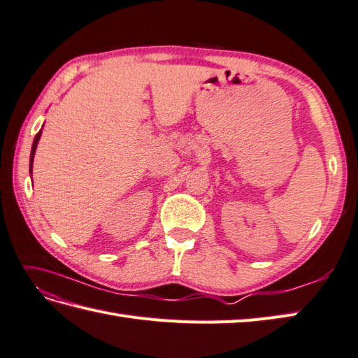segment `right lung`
Returning a JSON list of instances; mask_svg holds the SVG:
<instances>
[{
  "label": "right lung",
  "instance_id": "add662e5",
  "mask_svg": "<svg viewBox=\"0 0 358 358\" xmlns=\"http://www.w3.org/2000/svg\"><path fill=\"white\" fill-rule=\"evenodd\" d=\"M41 133H43V130L38 131V134H36L35 139H34V145H31V152H30V174H31V169H34V157H35V152H36L39 138H41Z\"/></svg>",
  "mask_w": 358,
  "mask_h": 358
}]
</instances>
